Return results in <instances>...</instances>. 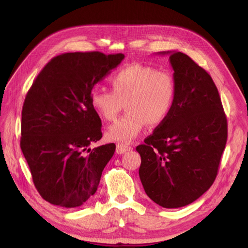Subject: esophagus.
I'll use <instances>...</instances> for the list:
<instances>
[{"label":"esophagus","instance_id":"obj_1","mask_svg":"<svg viewBox=\"0 0 248 248\" xmlns=\"http://www.w3.org/2000/svg\"><path fill=\"white\" fill-rule=\"evenodd\" d=\"M130 150H131V147L128 146V145H126V144H118L116 151H117L118 154H124L126 152L130 151Z\"/></svg>","mask_w":248,"mask_h":248}]
</instances>
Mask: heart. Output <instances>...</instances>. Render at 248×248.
Here are the masks:
<instances>
[{
	"label": "heart",
	"instance_id": "heart-1",
	"mask_svg": "<svg viewBox=\"0 0 248 248\" xmlns=\"http://www.w3.org/2000/svg\"><path fill=\"white\" fill-rule=\"evenodd\" d=\"M111 90L95 88L90 94L94 110L106 121L116 120L123 102L127 112L108 129V137L119 141H131L148 123L166 121L176 99V81L168 70L132 63L121 67L109 78Z\"/></svg>",
	"mask_w": 248,
	"mask_h": 248
}]
</instances>
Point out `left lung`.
<instances>
[{
    "mask_svg": "<svg viewBox=\"0 0 248 248\" xmlns=\"http://www.w3.org/2000/svg\"><path fill=\"white\" fill-rule=\"evenodd\" d=\"M170 55L176 99L166 121L137 147L139 174L147 196L163 208L191 204L218 171L228 139V122L210 74L180 51Z\"/></svg>",
    "mask_w": 248,
    "mask_h": 248,
    "instance_id": "8db88e82",
    "label": "left lung"
}]
</instances>
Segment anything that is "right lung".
I'll return each mask as SVG.
<instances>
[{"instance_id": "obj_1", "label": "right lung", "mask_w": 248, "mask_h": 248, "mask_svg": "<svg viewBox=\"0 0 248 248\" xmlns=\"http://www.w3.org/2000/svg\"><path fill=\"white\" fill-rule=\"evenodd\" d=\"M124 57L100 51L57 56L27 93L20 148L36 189L52 205L79 207L97 190L116 145L90 148L102 138L101 120L90 94Z\"/></svg>"}]
</instances>
